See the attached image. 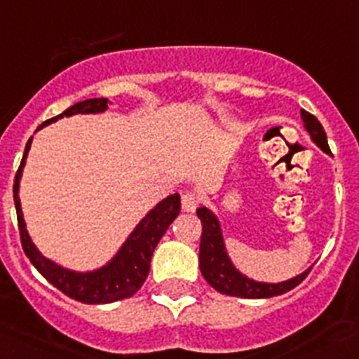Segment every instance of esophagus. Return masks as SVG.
Instances as JSON below:
<instances>
[{"mask_svg": "<svg viewBox=\"0 0 359 359\" xmlns=\"http://www.w3.org/2000/svg\"><path fill=\"white\" fill-rule=\"evenodd\" d=\"M199 206V197L192 192H187L182 196V208L183 211H196Z\"/></svg>", "mask_w": 359, "mask_h": 359, "instance_id": "obj_1", "label": "esophagus"}]
</instances>
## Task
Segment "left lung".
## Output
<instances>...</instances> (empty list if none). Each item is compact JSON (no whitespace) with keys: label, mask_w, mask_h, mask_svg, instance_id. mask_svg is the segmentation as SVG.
<instances>
[{"label":"left lung","mask_w":359,"mask_h":359,"mask_svg":"<svg viewBox=\"0 0 359 359\" xmlns=\"http://www.w3.org/2000/svg\"><path fill=\"white\" fill-rule=\"evenodd\" d=\"M302 118L305 121V128L309 130L312 141L324 153L331 155V149L327 146L326 132H324L319 119L306 111H302ZM197 217L201 218V224H203V234H201L199 247L201 273H203L206 282L215 291L227 296H236V298H271V296L284 294V292L294 289L309 275L310 269H306L302 275L294 276L291 280H285V282H278V284H262V282H255V280L247 278L240 271H236V268L231 264L227 254H225L220 224H218L217 217L208 208H199L197 210Z\"/></svg>","instance_id":"8db88e82"}]
</instances>
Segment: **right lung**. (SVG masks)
Listing matches in <instances>:
<instances>
[{
  "label": "right lung",
  "mask_w": 359,
  "mask_h": 359,
  "mask_svg": "<svg viewBox=\"0 0 359 359\" xmlns=\"http://www.w3.org/2000/svg\"><path fill=\"white\" fill-rule=\"evenodd\" d=\"M107 98H90V100L77 102V104L68 107L67 111L61 112L56 118L47 119L36 130H40L42 126L49 125V123L56 121V119L63 118V116L102 112L107 109ZM32 141L33 137H29L19 169H17L15 180H13V203H15L17 224H19L20 243H22L24 254L28 255L32 264L42 273L47 282H50L54 287L60 289L68 298L77 299L81 303L100 305V303H112L134 296L141 289V285L144 284L146 276H148L153 250L158 245L160 238L163 236L167 227L172 224L174 218L180 215V210H182L180 194H172L167 199H163L162 203L156 204L139 222L137 227L134 229V233L130 234V238L125 241L121 250L116 254V257L107 266L91 273L70 271V269L54 264L53 261L46 259L36 250L35 245L32 243L28 231H26V224H24L19 201V180L20 174H22L24 163H26V156H28L29 148H32Z\"/></svg>",
  "instance_id": "1"
}]
</instances>
